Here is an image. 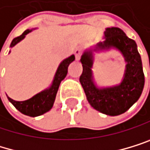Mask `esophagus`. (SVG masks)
Instances as JSON below:
<instances>
[{"label":"esophagus","instance_id":"obj_1","mask_svg":"<svg viewBox=\"0 0 150 150\" xmlns=\"http://www.w3.org/2000/svg\"><path fill=\"white\" fill-rule=\"evenodd\" d=\"M81 55H82V50L80 48L76 49V50H74V56H76V61H78L80 59Z\"/></svg>","mask_w":150,"mask_h":150}]
</instances>
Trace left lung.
I'll use <instances>...</instances> for the list:
<instances>
[{
  "mask_svg": "<svg viewBox=\"0 0 150 150\" xmlns=\"http://www.w3.org/2000/svg\"><path fill=\"white\" fill-rule=\"evenodd\" d=\"M104 36L105 40L98 42L94 49L86 50L82 55L80 62L83 66V72L79 81L91 107L104 114L116 116L125 112L138 100L144 88L145 76L141 57L137 52L136 41L128 38L118 28H106ZM110 47L118 49L125 57L127 62L125 76L120 85L100 89L94 83L92 52Z\"/></svg>",
  "mask_w": 150,
  "mask_h": 150,
  "instance_id": "1",
  "label": "left lung"
}]
</instances>
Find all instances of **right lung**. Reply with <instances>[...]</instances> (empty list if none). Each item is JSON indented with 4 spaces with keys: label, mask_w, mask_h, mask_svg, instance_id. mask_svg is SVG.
Listing matches in <instances>:
<instances>
[{
    "label": "right lung",
    "mask_w": 150,
    "mask_h": 150,
    "mask_svg": "<svg viewBox=\"0 0 150 150\" xmlns=\"http://www.w3.org/2000/svg\"><path fill=\"white\" fill-rule=\"evenodd\" d=\"M31 31L32 29L31 30L28 29L21 36L14 38L11 43V47H13L14 45H16L19 41L23 40L26 34H28ZM74 60V55H71L70 57H68L67 59L64 60L61 62L56 71L52 84L49 88L40 92V93H38L34 97H32L29 100H25V101H16V100H12L11 98L7 97L9 101H10L20 112H22L23 114H25V115L31 116V117L40 116L45 112H49L53 106L55 97H56L57 91H58L59 86L62 82V80H64L67 74L68 66Z\"/></svg>",
    "instance_id": "obj_1"
}]
</instances>
